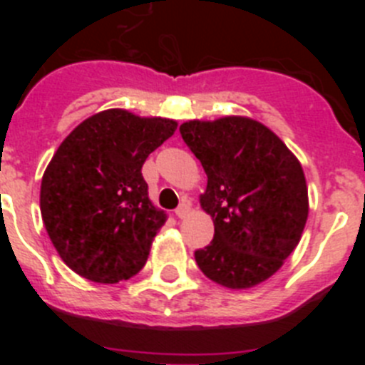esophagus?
<instances>
[{"instance_id":"34e87169","label":"esophagus","mask_w":365,"mask_h":365,"mask_svg":"<svg viewBox=\"0 0 365 365\" xmlns=\"http://www.w3.org/2000/svg\"><path fill=\"white\" fill-rule=\"evenodd\" d=\"M188 214H190V206L188 205H179V206H177V210H175L177 217L185 219Z\"/></svg>"}]
</instances>
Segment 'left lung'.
Here are the masks:
<instances>
[{"label":"left lung","mask_w":365,"mask_h":365,"mask_svg":"<svg viewBox=\"0 0 365 365\" xmlns=\"http://www.w3.org/2000/svg\"><path fill=\"white\" fill-rule=\"evenodd\" d=\"M180 135L208 177L201 208L214 241L195 252L206 278L250 289L278 272L302 240L309 215L298 157L265 124L241 115L188 120Z\"/></svg>","instance_id":"obj_1"}]
</instances>
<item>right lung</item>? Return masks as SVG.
Segmentation results:
<instances>
[{"mask_svg":"<svg viewBox=\"0 0 365 365\" xmlns=\"http://www.w3.org/2000/svg\"><path fill=\"white\" fill-rule=\"evenodd\" d=\"M175 130L172 118L115 108L86 118L58 146L41 177L40 210L78 276L118 283L146 265L168 215L148 195L143 164Z\"/></svg>","mask_w":365,"mask_h":365,"instance_id":"add662e5","label":"right lung"}]
</instances>
